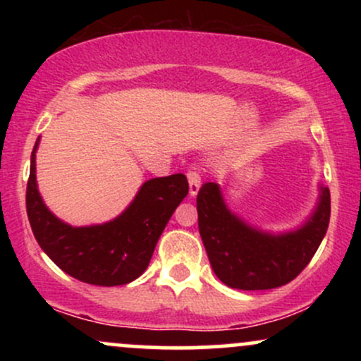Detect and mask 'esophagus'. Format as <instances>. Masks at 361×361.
<instances>
[{"instance_id":"1","label":"esophagus","mask_w":361,"mask_h":361,"mask_svg":"<svg viewBox=\"0 0 361 361\" xmlns=\"http://www.w3.org/2000/svg\"><path fill=\"white\" fill-rule=\"evenodd\" d=\"M186 178H188L190 195H192V197H195V195L198 193V190H200V186H202V176H200V173L195 171V169H190V171L186 173Z\"/></svg>"}]
</instances>
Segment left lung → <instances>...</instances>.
Masks as SVG:
<instances>
[{"mask_svg": "<svg viewBox=\"0 0 361 361\" xmlns=\"http://www.w3.org/2000/svg\"><path fill=\"white\" fill-rule=\"evenodd\" d=\"M198 231L217 279L238 290H268L287 285L304 270L326 235L331 195L321 186L314 214L299 229L270 234L227 209L217 183L197 195Z\"/></svg>", "mask_w": 361, "mask_h": 361, "instance_id": "8db88e82", "label": "left lung"}]
</instances>
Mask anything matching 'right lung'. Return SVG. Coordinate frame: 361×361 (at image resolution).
<instances>
[{
  "mask_svg": "<svg viewBox=\"0 0 361 361\" xmlns=\"http://www.w3.org/2000/svg\"><path fill=\"white\" fill-rule=\"evenodd\" d=\"M37 139L27 183V214L45 255L76 280L100 287L130 283L146 271L157 239L176 207L188 195L186 176L152 178L140 186L132 204L114 221L73 227L44 204L35 176Z\"/></svg>",
  "mask_w": 361,
  "mask_h": 361,
  "instance_id": "obj_1",
  "label": "right lung"
}]
</instances>
